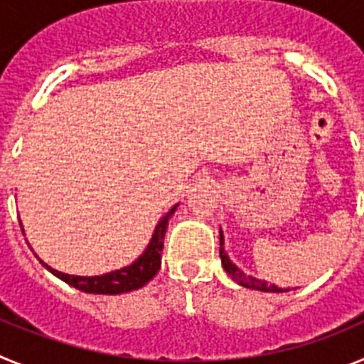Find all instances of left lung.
I'll list each match as a JSON object with an SVG mask.
<instances>
[{
    "mask_svg": "<svg viewBox=\"0 0 364 364\" xmlns=\"http://www.w3.org/2000/svg\"><path fill=\"white\" fill-rule=\"evenodd\" d=\"M220 260L222 268L226 269V273L233 279L237 284L244 286V288H250V290H259V291H269V294H282V291H290V288H279L275 284H268L266 281H260V279L252 277V275H246L242 269H239L230 260V257L224 252V235L220 231Z\"/></svg>",
    "mask_w": 364,
    "mask_h": 364,
    "instance_id": "1",
    "label": "left lung"
}]
</instances>
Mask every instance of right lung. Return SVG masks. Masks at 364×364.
Returning a JSON list of instances; mask_svg holds the SVG:
<instances>
[{
  "mask_svg": "<svg viewBox=\"0 0 364 364\" xmlns=\"http://www.w3.org/2000/svg\"><path fill=\"white\" fill-rule=\"evenodd\" d=\"M178 205V204H176ZM176 205H173L171 210L167 211L162 218L159 220L154 233L151 237L149 246L146 247V252L138 257L131 266L117 269V272L105 273V275H96V277H78V275H69V273H62L58 269H53L47 266L43 260H40L45 268L49 269L53 275L58 279H62L69 286L82 290L85 294H102V295H118L125 294V291H133L146 286L151 279L156 275L160 269V262H162V247H164V235L167 230V222L175 213ZM23 231V228H21Z\"/></svg>",
  "mask_w": 364,
  "mask_h": 364,
  "instance_id": "1",
  "label": "right lung"
}]
</instances>
